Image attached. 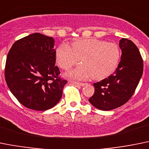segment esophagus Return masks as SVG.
Here are the masks:
<instances>
[{"instance_id":"obj_1","label":"esophagus","mask_w":149,"mask_h":149,"mask_svg":"<svg viewBox=\"0 0 149 149\" xmlns=\"http://www.w3.org/2000/svg\"><path fill=\"white\" fill-rule=\"evenodd\" d=\"M74 84H76V85H79V86H84L85 85V83H81V82H77V81H74V82H73Z\"/></svg>"}]
</instances>
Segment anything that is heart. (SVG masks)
Instances as JSON below:
<instances>
[{
	"mask_svg": "<svg viewBox=\"0 0 149 149\" xmlns=\"http://www.w3.org/2000/svg\"><path fill=\"white\" fill-rule=\"evenodd\" d=\"M120 50L113 42L96 39H84L73 42L71 48L63 43L56 51V60L64 70H69L81 62L83 65L70 70L66 76L84 80L93 76L102 79L112 74L120 61Z\"/></svg>",
	"mask_w": 149,
	"mask_h": 149,
	"instance_id": "1",
	"label": "heart"
}]
</instances>
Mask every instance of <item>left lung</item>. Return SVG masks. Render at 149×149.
<instances>
[{
  "label": "left lung",
  "mask_w": 149,
  "mask_h": 149,
  "mask_svg": "<svg viewBox=\"0 0 149 149\" xmlns=\"http://www.w3.org/2000/svg\"><path fill=\"white\" fill-rule=\"evenodd\" d=\"M122 55L115 71L108 78L94 83L95 93L90 104L109 111L126 104L132 96L143 71V61L135 44L128 39L119 42Z\"/></svg>",
  "instance_id": "obj_1"
}]
</instances>
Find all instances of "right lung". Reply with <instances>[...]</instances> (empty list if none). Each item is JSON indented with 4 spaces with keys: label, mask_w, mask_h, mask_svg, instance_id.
Segmentation results:
<instances>
[{
    "label": "right lung",
    "mask_w": 149,
    "mask_h": 149,
    "mask_svg": "<svg viewBox=\"0 0 149 149\" xmlns=\"http://www.w3.org/2000/svg\"><path fill=\"white\" fill-rule=\"evenodd\" d=\"M52 37L34 33L13 44L6 57L5 79L14 96L23 106L44 111L54 107L67 81L55 66Z\"/></svg>",
    "instance_id": "right-lung-1"
}]
</instances>
